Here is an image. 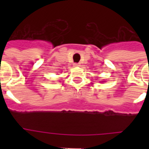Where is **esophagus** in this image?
Returning <instances> with one entry per match:
<instances>
[{"mask_svg": "<svg viewBox=\"0 0 149 149\" xmlns=\"http://www.w3.org/2000/svg\"><path fill=\"white\" fill-rule=\"evenodd\" d=\"M74 66H79V65H80V63H74Z\"/></svg>", "mask_w": 149, "mask_h": 149, "instance_id": "1", "label": "esophagus"}]
</instances>
